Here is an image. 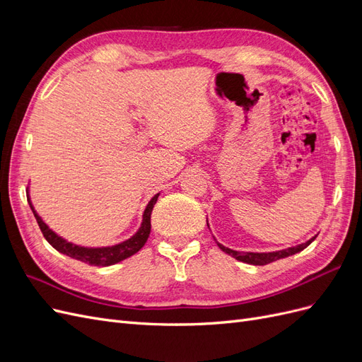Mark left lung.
Listing matches in <instances>:
<instances>
[{
	"label": "left lung",
	"instance_id": "8db88e82",
	"mask_svg": "<svg viewBox=\"0 0 362 362\" xmlns=\"http://www.w3.org/2000/svg\"><path fill=\"white\" fill-rule=\"evenodd\" d=\"M314 240H315V237L308 240L306 243L299 245V246L288 247V249L278 250V252H269V254H255V252H237V250H233V249H228V247L222 246L221 243H217V246L221 247L225 252V254L234 257L238 261H243V262H247V264H254V266H266V264H269V262H273L276 259L298 254V252L303 250L306 246H310L314 242Z\"/></svg>",
	"mask_w": 362,
	"mask_h": 362
}]
</instances>
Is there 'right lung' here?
Masks as SVG:
<instances>
[{
  "instance_id": "right-lung-1",
  "label": "right lung",
  "mask_w": 362,
  "mask_h": 362,
  "mask_svg": "<svg viewBox=\"0 0 362 362\" xmlns=\"http://www.w3.org/2000/svg\"><path fill=\"white\" fill-rule=\"evenodd\" d=\"M160 193H157L154 198H152L146 206V210L144 213V222H141V226L139 231L131 237L129 240L124 243H119L116 246H110V247H98V249H89V247H80L75 246L72 243L64 242L63 238H60L57 234H54L51 229L42 222V218L37 216V213L35 211V208L30 204L33 214H35L37 225L40 228V231L43 234V237L47 238V242L54 247L57 249L62 254L68 255L71 258H75L78 261L86 262V264L90 266H98V267H104V266H112L116 264V262L122 261L131 255H134L136 252H139L141 247L145 246L146 240L149 237L151 233V213L152 208H154L157 199H158Z\"/></svg>"
}]
</instances>
